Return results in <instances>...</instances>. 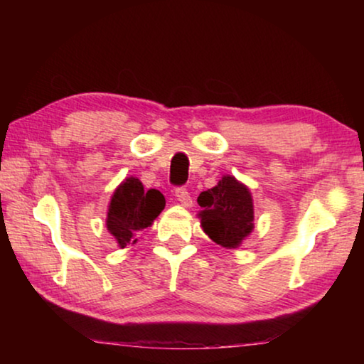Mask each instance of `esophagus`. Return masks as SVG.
I'll return each mask as SVG.
<instances>
[{
	"label": "esophagus",
	"mask_w": 364,
	"mask_h": 364,
	"mask_svg": "<svg viewBox=\"0 0 364 364\" xmlns=\"http://www.w3.org/2000/svg\"><path fill=\"white\" fill-rule=\"evenodd\" d=\"M176 197H177V200H178V203H181V205H183V207H192V198H191V193H188V191L186 187H178V188H176Z\"/></svg>",
	"instance_id": "esophagus-1"
}]
</instances>
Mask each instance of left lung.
<instances>
[{
  "instance_id": "1",
  "label": "left lung",
  "mask_w": 364,
  "mask_h": 364,
  "mask_svg": "<svg viewBox=\"0 0 364 364\" xmlns=\"http://www.w3.org/2000/svg\"><path fill=\"white\" fill-rule=\"evenodd\" d=\"M203 232L217 245L237 248L253 230V200L247 186L233 176H223L213 188L197 198Z\"/></svg>"
}]
</instances>
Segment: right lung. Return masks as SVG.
<instances>
[{
  "instance_id": "add662e5",
  "label": "right lung",
  "mask_w": 364,
  "mask_h": 364,
  "mask_svg": "<svg viewBox=\"0 0 364 364\" xmlns=\"http://www.w3.org/2000/svg\"><path fill=\"white\" fill-rule=\"evenodd\" d=\"M166 207V198L156 188L144 191L142 182L127 177L111 197L106 225L119 247L124 248L137 242L139 232L151 227Z\"/></svg>"
}]
</instances>
